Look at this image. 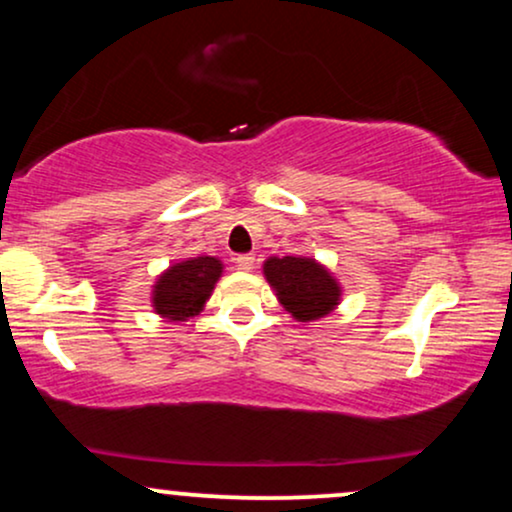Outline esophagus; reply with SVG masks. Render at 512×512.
I'll use <instances>...</instances> for the list:
<instances>
[{
	"label": "esophagus",
	"instance_id": "34e87169",
	"mask_svg": "<svg viewBox=\"0 0 512 512\" xmlns=\"http://www.w3.org/2000/svg\"><path fill=\"white\" fill-rule=\"evenodd\" d=\"M236 267L240 269V272H250V269L255 267V255H238Z\"/></svg>",
	"mask_w": 512,
	"mask_h": 512
}]
</instances>
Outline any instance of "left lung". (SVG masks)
Listing matches in <instances>:
<instances>
[{"mask_svg": "<svg viewBox=\"0 0 512 512\" xmlns=\"http://www.w3.org/2000/svg\"><path fill=\"white\" fill-rule=\"evenodd\" d=\"M262 269L279 303L298 322L330 315L342 298L339 281L313 257H269Z\"/></svg>", "mask_w": 512, "mask_h": 512, "instance_id": "left-lung-1", "label": "left lung"}]
</instances>
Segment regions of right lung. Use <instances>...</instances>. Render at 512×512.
Returning <instances> with one entry per match:
<instances>
[{
	"label": "right lung",
	"instance_id": "add662e5",
	"mask_svg": "<svg viewBox=\"0 0 512 512\" xmlns=\"http://www.w3.org/2000/svg\"><path fill=\"white\" fill-rule=\"evenodd\" d=\"M223 264L216 257H190L175 262L156 279L151 291V303L163 320L187 322L199 315L209 301L216 281L221 279Z\"/></svg>",
	"mask_w": 512,
	"mask_h": 512
}]
</instances>
